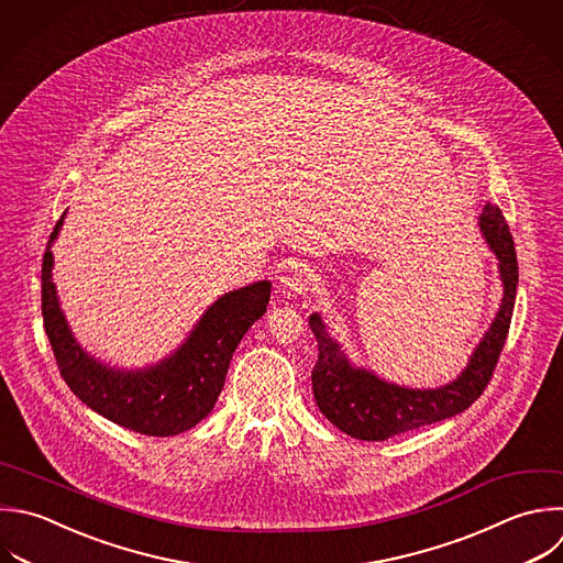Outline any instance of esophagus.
Returning <instances> with one entry per match:
<instances>
[{
    "label": "esophagus",
    "mask_w": 563,
    "mask_h": 563,
    "mask_svg": "<svg viewBox=\"0 0 563 563\" xmlns=\"http://www.w3.org/2000/svg\"><path fill=\"white\" fill-rule=\"evenodd\" d=\"M310 268L301 262H292L288 273L282 277V292L290 299H297V297H303L308 290H310Z\"/></svg>",
    "instance_id": "esophagus-1"
}]
</instances>
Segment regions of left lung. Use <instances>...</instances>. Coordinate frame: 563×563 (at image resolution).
<instances>
[{"label": "left lung", "mask_w": 563, "mask_h": 563, "mask_svg": "<svg viewBox=\"0 0 563 563\" xmlns=\"http://www.w3.org/2000/svg\"><path fill=\"white\" fill-rule=\"evenodd\" d=\"M477 227L497 257L501 303L471 352L466 367L446 385L427 389L405 387L376 376L367 367L354 365L341 343L330 336L321 314H310L308 323L319 345V358L312 369V394L321 413L343 433L356 440H387L462 413L484 391L510 328L517 292V257L512 235L497 205L484 207Z\"/></svg>", "instance_id": "left-lung-1"}]
</instances>
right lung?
<instances>
[{
	"instance_id": "right-lung-1",
	"label": "right lung",
	"mask_w": 563,
	"mask_h": 563,
	"mask_svg": "<svg viewBox=\"0 0 563 563\" xmlns=\"http://www.w3.org/2000/svg\"><path fill=\"white\" fill-rule=\"evenodd\" d=\"M66 213L51 233L42 266V314L59 372L75 396L103 418L145 435H176L207 418L224 387L242 336L266 312L271 282L262 279L218 297L189 336L163 361L139 369L112 367L75 339L53 282V244Z\"/></svg>"
}]
</instances>
